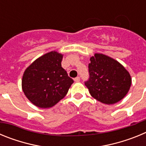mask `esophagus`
<instances>
[{
  "instance_id": "1",
  "label": "esophagus",
  "mask_w": 146,
  "mask_h": 146,
  "mask_svg": "<svg viewBox=\"0 0 146 146\" xmlns=\"http://www.w3.org/2000/svg\"><path fill=\"white\" fill-rule=\"evenodd\" d=\"M74 82H80V77H75V78H74Z\"/></svg>"
}]
</instances>
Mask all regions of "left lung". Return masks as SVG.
<instances>
[{"mask_svg": "<svg viewBox=\"0 0 146 146\" xmlns=\"http://www.w3.org/2000/svg\"><path fill=\"white\" fill-rule=\"evenodd\" d=\"M90 60L89 78L85 86L91 96L107 104L121 101L131 86L129 73L118 61L103 54H95Z\"/></svg>", "mask_w": 146, "mask_h": 146, "instance_id": "1", "label": "left lung"}]
</instances>
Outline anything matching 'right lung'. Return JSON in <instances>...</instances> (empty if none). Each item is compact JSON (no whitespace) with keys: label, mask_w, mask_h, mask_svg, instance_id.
<instances>
[{"label":"right lung","mask_w":146,"mask_h":146,"mask_svg":"<svg viewBox=\"0 0 146 146\" xmlns=\"http://www.w3.org/2000/svg\"><path fill=\"white\" fill-rule=\"evenodd\" d=\"M63 55L52 51L31 64L23 74V91L40 108L54 106L66 95L74 80L61 66Z\"/></svg>","instance_id":"1"}]
</instances>
